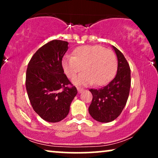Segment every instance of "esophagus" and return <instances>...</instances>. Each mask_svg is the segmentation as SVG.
Here are the masks:
<instances>
[{
	"label": "esophagus",
	"mask_w": 158,
	"mask_h": 158,
	"mask_svg": "<svg viewBox=\"0 0 158 158\" xmlns=\"http://www.w3.org/2000/svg\"><path fill=\"white\" fill-rule=\"evenodd\" d=\"M77 91H78L79 94H80V93H81L82 91H83V88H81L77 87Z\"/></svg>",
	"instance_id": "34e87169"
}]
</instances>
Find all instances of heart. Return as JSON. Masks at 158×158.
Returning a JSON list of instances; mask_svg holds the SVG:
<instances>
[{"instance_id":"heart-1","label":"heart","mask_w":158,"mask_h":158,"mask_svg":"<svg viewBox=\"0 0 158 158\" xmlns=\"http://www.w3.org/2000/svg\"><path fill=\"white\" fill-rule=\"evenodd\" d=\"M63 70L72 79L82 70L83 73L75 77L76 85H101L109 82L117 69V58L113 51L100 45H86L77 48L73 56L67 55L62 61Z\"/></svg>"}]
</instances>
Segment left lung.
<instances>
[{
    "label": "left lung",
    "instance_id": "1",
    "mask_svg": "<svg viewBox=\"0 0 158 158\" xmlns=\"http://www.w3.org/2000/svg\"><path fill=\"white\" fill-rule=\"evenodd\" d=\"M118 59L117 73L106 85L90 89L93 95L88 111L95 120L110 122L120 115L126 105L131 86V71L126 58L113 46Z\"/></svg>",
    "mask_w": 158,
    "mask_h": 158
}]
</instances>
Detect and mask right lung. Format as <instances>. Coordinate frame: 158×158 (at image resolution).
Here are the masks:
<instances>
[{
  "mask_svg": "<svg viewBox=\"0 0 158 158\" xmlns=\"http://www.w3.org/2000/svg\"><path fill=\"white\" fill-rule=\"evenodd\" d=\"M68 42L52 40L34 53L28 64L26 88L34 111L49 122H58L68 116L77 95L62 65Z\"/></svg>",
  "mask_w": 158,
  "mask_h": 158,
  "instance_id": "add662e5",
  "label": "right lung"
}]
</instances>
